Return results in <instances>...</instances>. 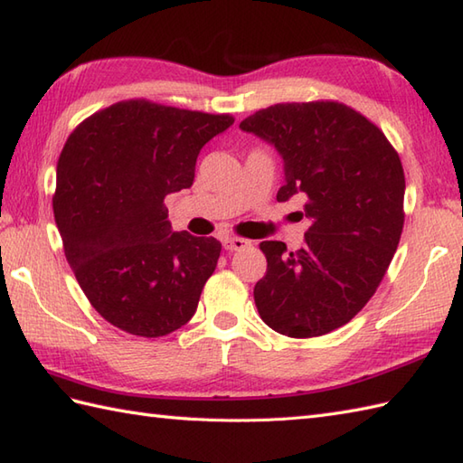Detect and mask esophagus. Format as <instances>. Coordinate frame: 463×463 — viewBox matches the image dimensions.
Returning <instances> with one entry per match:
<instances>
[{"label": "esophagus", "mask_w": 463, "mask_h": 463, "mask_svg": "<svg viewBox=\"0 0 463 463\" xmlns=\"http://www.w3.org/2000/svg\"><path fill=\"white\" fill-rule=\"evenodd\" d=\"M222 246H224V250H229V252L244 250V249H249V246H250V241L239 239V236H231V239H224L222 241Z\"/></svg>", "instance_id": "obj_1"}]
</instances>
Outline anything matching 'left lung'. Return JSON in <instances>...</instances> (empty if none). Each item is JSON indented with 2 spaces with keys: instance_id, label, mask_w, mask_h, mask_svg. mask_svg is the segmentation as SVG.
Returning <instances> with one entry per match:
<instances>
[{
  "instance_id": "obj_1",
  "label": "left lung",
  "mask_w": 463,
  "mask_h": 463,
  "mask_svg": "<svg viewBox=\"0 0 463 463\" xmlns=\"http://www.w3.org/2000/svg\"><path fill=\"white\" fill-rule=\"evenodd\" d=\"M284 161L278 201L307 197L311 227L288 252L266 241V276L254 286L258 314L288 337L345 326L377 292L404 224V171L389 139L339 102L276 104L241 122Z\"/></svg>"
}]
</instances>
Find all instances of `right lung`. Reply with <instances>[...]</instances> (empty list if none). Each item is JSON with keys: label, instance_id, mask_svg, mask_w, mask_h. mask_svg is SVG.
<instances>
[{"label": "right lung", "instance_id": "obj_1", "mask_svg": "<svg viewBox=\"0 0 463 463\" xmlns=\"http://www.w3.org/2000/svg\"><path fill=\"white\" fill-rule=\"evenodd\" d=\"M232 122L128 100L90 116L64 144L52 197L64 256L112 326L161 337L195 314L221 242L175 232L164 199L193 185L203 146Z\"/></svg>", "mask_w": 463, "mask_h": 463}]
</instances>
